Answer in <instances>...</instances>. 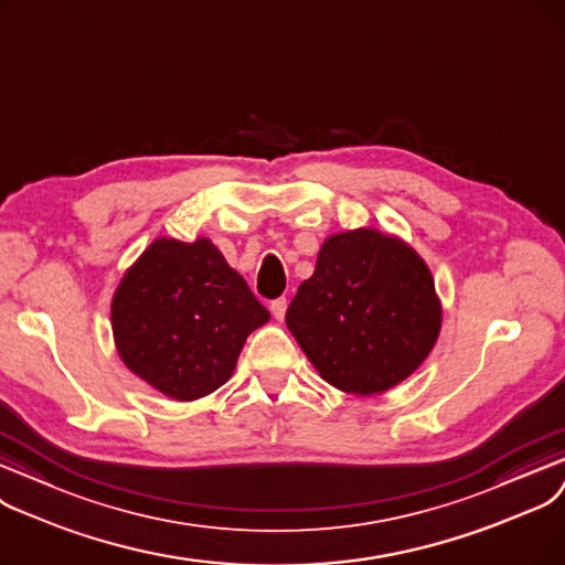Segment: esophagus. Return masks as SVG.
Segmentation results:
<instances>
[{
    "instance_id": "obj_1",
    "label": "esophagus",
    "mask_w": 565,
    "mask_h": 565,
    "mask_svg": "<svg viewBox=\"0 0 565 565\" xmlns=\"http://www.w3.org/2000/svg\"><path fill=\"white\" fill-rule=\"evenodd\" d=\"M271 312H274V317H276L278 321H282V319H285V312H287V299H276V301H271Z\"/></svg>"
}]
</instances>
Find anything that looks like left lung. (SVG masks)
<instances>
[{
  "label": "left lung",
  "mask_w": 565,
  "mask_h": 565,
  "mask_svg": "<svg viewBox=\"0 0 565 565\" xmlns=\"http://www.w3.org/2000/svg\"><path fill=\"white\" fill-rule=\"evenodd\" d=\"M285 321L321 380L344 393L377 395L433 352L441 303L412 246L361 227L324 241Z\"/></svg>",
  "instance_id": "obj_1"
}]
</instances>
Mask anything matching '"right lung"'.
Listing matches in <instances>:
<instances>
[{
    "label": "right lung",
    "mask_w": 565,
    "mask_h": 565,
    "mask_svg": "<svg viewBox=\"0 0 565 565\" xmlns=\"http://www.w3.org/2000/svg\"><path fill=\"white\" fill-rule=\"evenodd\" d=\"M268 310L209 238L160 236L121 278L113 333L121 361L163 395L191 402L221 388Z\"/></svg>",
    "instance_id": "add662e5"
}]
</instances>
